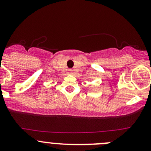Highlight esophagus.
Returning <instances> with one entry per match:
<instances>
[{"mask_svg": "<svg viewBox=\"0 0 151 151\" xmlns=\"http://www.w3.org/2000/svg\"><path fill=\"white\" fill-rule=\"evenodd\" d=\"M68 71H69V72H70V73H71V72H72V70H71V69L68 70Z\"/></svg>", "mask_w": 151, "mask_h": 151, "instance_id": "1", "label": "esophagus"}]
</instances>
